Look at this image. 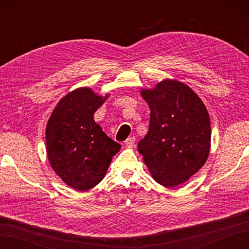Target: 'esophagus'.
Listing matches in <instances>:
<instances>
[{
  "instance_id": "34e87169",
  "label": "esophagus",
  "mask_w": 249,
  "mask_h": 249,
  "mask_svg": "<svg viewBox=\"0 0 249 249\" xmlns=\"http://www.w3.org/2000/svg\"><path fill=\"white\" fill-rule=\"evenodd\" d=\"M135 141H136V138L135 137H129V138H127L125 140V145L128 146V147H131L134 146L135 144Z\"/></svg>"
}]
</instances>
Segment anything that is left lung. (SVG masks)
<instances>
[{
    "mask_svg": "<svg viewBox=\"0 0 249 249\" xmlns=\"http://www.w3.org/2000/svg\"><path fill=\"white\" fill-rule=\"evenodd\" d=\"M142 97L151 110L149 131L138 151L157 183L174 187L204 165L211 143L210 116L186 84L163 80Z\"/></svg>",
    "mask_w": 249,
    "mask_h": 249,
    "instance_id": "obj_1",
    "label": "left lung"
}]
</instances>
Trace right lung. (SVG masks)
<instances>
[{
	"instance_id": "add662e5",
	"label": "right lung",
	"mask_w": 249,
	"mask_h": 249,
	"mask_svg": "<svg viewBox=\"0 0 249 249\" xmlns=\"http://www.w3.org/2000/svg\"><path fill=\"white\" fill-rule=\"evenodd\" d=\"M105 99L89 88L77 89L60 100L47 124L50 165L68 186L80 192L102 181L121 149L94 121Z\"/></svg>"
}]
</instances>
